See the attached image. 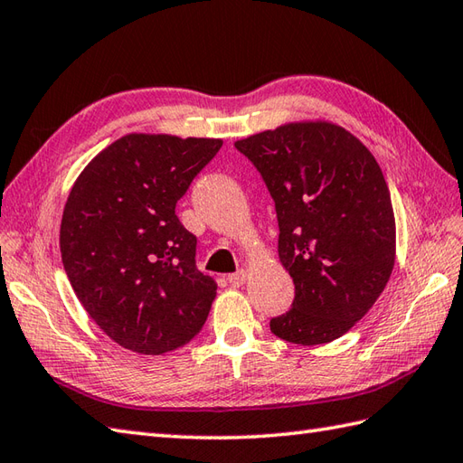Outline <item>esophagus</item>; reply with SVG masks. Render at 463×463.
<instances>
[{
    "mask_svg": "<svg viewBox=\"0 0 463 463\" xmlns=\"http://www.w3.org/2000/svg\"><path fill=\"white\" fill-rule=\"evenodd\" d=\"M225 279H228V283H230L232 287H240V285L245 283V279H248V271L240 269L238 273H232V275L225 277Z\"/></svg>",
    "mask_w": 463,
    "mask_h": 463,
    "instance_id": "34e87169",
    "label": "esophagus"
}]
</instances>
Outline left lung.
<instances>
[{
  "label": "left lung",
  "mask_w": 463,
  "mask_h": 463,
  "mask_svg": "<svg viewBox=\"0 0 463 463\" xmlns=\"http://www.w3.org/2000/svg\"><path fill=\"white\" fill-rule=\"evenodd\" d=\"M275 202L279 260L295 283L293 307L271 333L325 345L371 311L396 260V223L376 158L326 120H303L235 142Z\"/></svg>",
  "instance_id": "8db88e82"
}]
</instances>
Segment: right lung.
I'll use <instances>...</instances> for the list:
<instances>
[{
	"label": "right lung",
	"mask_w": 463,
	"mask_h": 463,
	"mask_svg": "<svg viewBox=\"0 0 463 463\" xmlns=\"http://www.w3.org/2000/svg\"><path fill=\"white\" fill-rule=\"evenodd\" d=\"M223 142L132 135L92 158L71 188L59 245L71 287L112 341L140 354L190 343L218 285L196 267L178 200Z\"/></svg>",
	"instance_id": "add662e5"
}]
</instances>
